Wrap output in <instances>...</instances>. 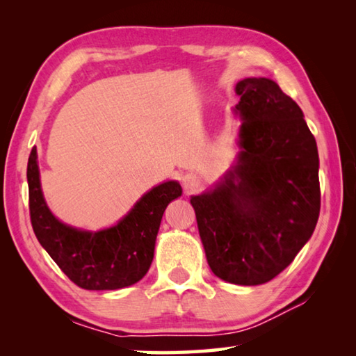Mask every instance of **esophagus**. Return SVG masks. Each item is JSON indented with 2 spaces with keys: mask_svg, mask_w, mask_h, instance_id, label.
Returning a JSON list of instances; mask_svg holds the SVG:
<instances>
[{
  "mask_svg": "<svg viewBox=\"0 0 356 356\" xmlns=\"http://www.w3.org/2000/svg\"><path fill=\"white\" fill-rule=\"evenodd\" d=\"M182 184H184V188L186 191H195V190H197V186H200V182H197L196 177H193V176L184 177Z\"/></svg>",
  "mask_w": 356,
  "mask_h": 356,
  "instance_id": "34e87169",
  "label": "esophagus"
}]
</instances>
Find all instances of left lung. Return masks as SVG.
Returning <instances> with one entry per match:
<instances>
[{
  "mask_svg": "<svg viewBox=\"0 0 356 356\" xmlns=\"http://www.w3.org/2000/svg\"><path fill=\"white\" fill-rule=\"evenodd\" d=\"M236 94V163L190 202L212 272L257 286L280 275L314 232L318 154L301 108L273 80L245 78Z\"/></svg>",
  "mask_w": 356,
  "mask_h": 356,
  "instance_id": "obj_1",
  "label": "left lung"
}]
</instances>
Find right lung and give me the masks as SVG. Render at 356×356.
Here are the masks:
<instances>
[{"label":"right lung","instance_id":"add662e5","mask_svg":"<svg viewBox=\"0 0 356 356\" xmlns=\"http://www.w3.org/2000/svg\"><path fill=\"white\" fill-rule=\"evenodd\" d=\"M26 177L35 237L69 280L86 291H116L143 280L152 264L165 209L182 195L180 184L168 180L143 195L114 226L84 231L59 221L48 209L35 147L29 154Z\"/></svg>","mask_w":356,"mask_h":356}]
</instances>
